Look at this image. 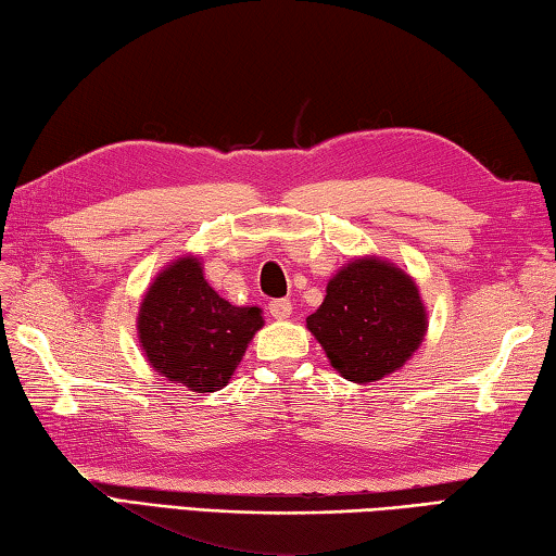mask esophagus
<instances>
[{"mask_svg": "<svg viewBox=\"0 0 556 556\" xmlns=\"http://www.w3.org/2000/svg\"><path fill=\"white\" fill-rule=\"evenodd\" d=\"M268 313L270 317H276V320H286L293 313V303H290L288 298H276L268 303Z\"/></svg>", "mask_w": 556, "mask_h": 556, "instance_id": "esophagus-1", "label": "esophagus"}]
</instances>
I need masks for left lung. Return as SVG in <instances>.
<instances>
[{"mask_svg": "<svg viewBox=\"0 0 556 556\" xmlns=\"http://www.w3.org/2000/svg\"><path fill=\"white\" fill-rule=\"evenodd\" d=\"M307 330L344 379L367 384L404 367L418 350L426 311L402 268L359 258L327 283L323 305L307 317Z\"/></svg>", "mask_w": 556, "mask_h": 556, "instance_id": "obj_1", "label": "left lung"}]
</instances>
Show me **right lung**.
Returning a JSON list of instances; mask_svg holds the SVG:
<instances>
[{
  "instance_id": "add662e5",
  "label": "right lung",
  "mask_w": 556,
  "mask_h": 556,
  "mask_svg": "<svg viewBox=\"0 0 556 556\" xmlns=\"http://www.w3.org/2000/svg\"><path fill=\"white\" fill-rule=\"evenodd\" d=\"M261 327L258 307H236L224 300L192 256L175 261L154 278L138 317L142 350L154 371L197 394L229 384Z\"/></svg>"
}]
</instances>
